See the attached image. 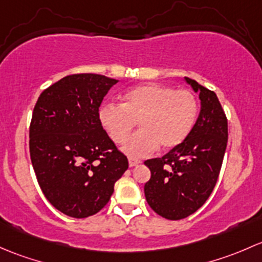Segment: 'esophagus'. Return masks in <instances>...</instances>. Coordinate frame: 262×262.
Segmentation results:
<instances>
[{
	"label": "esophagus",
	"mask_w": 262,
	"mask_h": 262,
	"mask_svg": "<svg viewBox=\"0 0 262 262\" xmlns=\"http://www.w3.org/2000/svg\"><path fill=\"white\" fill-rule=\"evenodd\" d=\"M139 164H141V160H137V159H128V165H130V168H134V166L139 165Z\"/></svg>",
	"instance_id": "34e87169"
}]
</instances>
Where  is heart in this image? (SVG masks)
<instances>
[{
	"label": "heart",
	"mask_w": 262,
	"mask_h": 262,
	"mask_svg": "<svg viewBox=\"0 0 262 262\" xmlns=\"http://www.w3.org/2000/svg\"><path fill=\"white\" fill-rule=\"evenodd\" d=\"M198 102L190 91L166 84L145 83L122 96V104L103 103L99 122L115 142H125L139 120V130L123 145L131 158H144L160 146L172 149L182 144L193 128Z\"/></svg>",
	"instance_id": "obj_1"
}]
</instances>
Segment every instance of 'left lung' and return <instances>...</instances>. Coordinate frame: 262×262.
<instances>
[{"label": "left lung", "mask_w": 262, "mask_h": 262, "mask_svg": "<svg viewBox=\"0 0 262 262\" xmlns=\"http://www.w3.org/2000/svg\"><path fill=\"white\" fill-rule=\"evenodd\" d=\"M185 82L199 94L201 111L187 139L163 158L150 159L145 165L151 178L145 196L166 220L177 221L198 211L217 183L227 147V118L214 92L190 78Z\"/></svg>", "instance_id": "obj_1"}]
</instances>
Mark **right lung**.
Listing matches in <instances>:
<instances>
[{"label":"right lung","instance_id":"add662e5","mask_svg":"<svg viewBox=\"0 0 262 262\" xmlns=\"http://www.w3.org/2000/svg\"><path fill=\"white\" fill-rule=\"evenodd\" d=\"M117 82L93 73L67 75L35 104L29 142L32 168L51 206L69 217L101 211L128 168L98 117L104 96Z\"/></svg>","mask_w":262,"mask_h":262}]
</instances>
